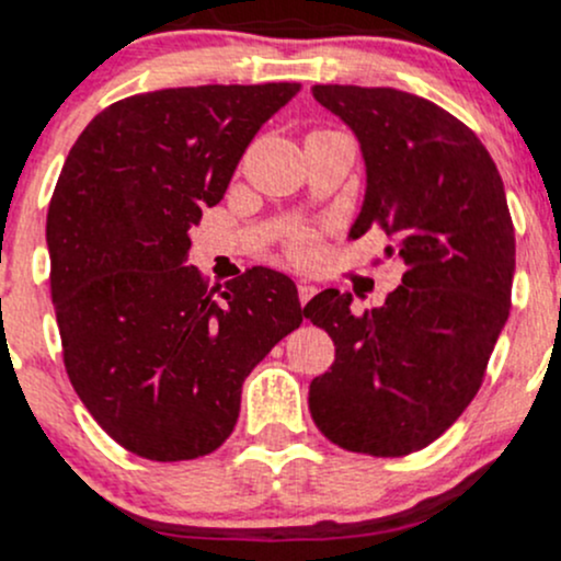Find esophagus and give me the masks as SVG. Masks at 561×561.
<instances>
[{"instance_id":"esophagus-1","label":"esophagus","mask_w":561,"mask_h":561,"mask_svg":"<svg viewBox=\"0 0 561 561\" xmlns=\"http://www.w3.org/2000/svg\"><path fill=\"white\" fill-rule=\"evenodd\" d=\"M313 295H317V287H313L311 282H306V279H298V298H300V306H306V302L311 300Z\"/></svg>"}]
</instances>
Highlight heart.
Returning <instances> with one entry per match:
<instances>
[{"label": "heart", "mask_w": 561, "mask_h": 561, "mask_svg": "<svg viewBox=\"0 0 561 561\" xmlns=\"http://www.w3.org/2000/svg\"><path fill=\"white\" fill-rule=\"evenodd\" d=\"M317 250H319L317 240H313L311 234H306V231H302V234H295L293 242H289V253H293V259L298 261H311L313 255H317Z\"/></svg>", "instance_id": "obj_1"}]
</instances>
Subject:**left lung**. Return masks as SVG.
I'll use <instances>...</instances> for the list:
<instances>
[{
	"label": "left lung",
	"mask_w": 561,
	"mask_h": 561,
	"mask_svg": "<svg viewBox=\"0 0 561 561\" xmlns=\"http://www.w3.org/2000/svg\"><path fill=\"white\" fill-rule=\"evenodd\" d=\"M366 165L351 240L385 229L405 266L379 308L324 289L302 308L330 332L334 364L308 390L317 427L353 454L405 456L440 437L485 377L512 306L514 227L493 158L459 118L388 87L317 83Z\"/></svg>",
	"instance_id": "8db88e82"
}]
</instances>
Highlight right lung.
Returning <instances> with one entry per match:
<instances>
[{"label": "right lung", "instance_id": "1", "mask_svg": "<svg viewBox=\"0 0 561 561\" xmlns=\"http://www.w3.org/2000/svg\"><path fill=\"white\" fill-rule=\"evenodd\" d=\"M298 92L210 83L134 94L70 147L47 214L62 358L96 424L141 459L221 446L244 377L300 327L289 276L253 266L216 295L186 266L192 224Z\"/></svg>", "mask_w": 561, "mask_h": 561}]
</instances>
